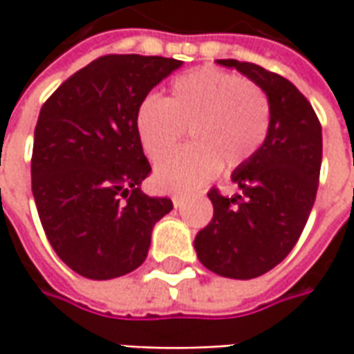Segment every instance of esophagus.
<instances>
[{"label":"esophagus","instance_id":"34e87169","mask_svg":"<svg viewBox=\"0 0 354 354\" xmlns=\"http://www.w3.org/2000/svg\"><path fill=\"white\" fill-rule=\"evenodd\" d=\"M171 201H173L175 209H181V207L185 205V197H181V195H173V197H171Z\"/></svg>","mask_w":354,"mask_h":354}]
</instances>
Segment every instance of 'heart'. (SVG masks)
Here are the masks:
<instances>
[{
    "instance_id": "b5f03b06",
    "label": "heart",
    "mask_w": 354,
    "mask_h": 354,
    "mask_svg": "<svg viewBox=\"0 0 354 354\" xmlns=\"http://www.w3.org/2000/svg\"><path fill=\"white\" fill-rule=\"evenodd\" d=\"M272 122L266 90L250 78L198 68L177 76L165 100L147 96L136 112V131L145 156L159 161L189 129L191 147L157 165L153 181L167 193L207 185L221 165L236 169L264 145Z\"/></svg>"
}]
</instances>
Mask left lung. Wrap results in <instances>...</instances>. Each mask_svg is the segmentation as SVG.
Instances as JSON below:
<instances>
[{
    "label": "left lung",
    "mask_w": 354,
    "mask_h": 354,
    "mask_svg": "<svg viewBox=\"0 0 354 354\" xmlns=\"http://www.w3.org/2000/svg\"><path fill=\"white\" fill-rule=\"evenodd\" d=\"M266 90L272 122L262 149L232 173L240 195L209 191L212 221L195 238L198 260L211 272L252 279L292 252L306 228L319 185L321 124L315 110L283 76L254 62L218 61Z\"/></svg>",
    "instance_id": "left-lung-1"
}]
</instances>
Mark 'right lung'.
Wrapping results in <instances>:
<instances>
[{
	"instance_id": "add662e5",
	"label": "right lung",
	"mask_w": 354,
	"mask_h": 354,
	"mask_svg": "<svg viewBox=\"0 0 354 354\" xmlns=\"http://www.w3.org/2000/svg\"><path fill=\"white\" fill-rule=\"evenodd\" d=\"M183 61L104 55L66 78L35 126L31 189L57 256L88 279L140 268L153 225L173 209L140 191L151 173L136 131L149 90Z\"/></svg>"
}]
</instances>
